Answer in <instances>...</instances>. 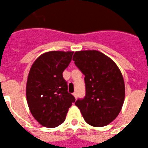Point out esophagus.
I'll list each match as a JSON object with an SVG mask.
<instances>
[{
    "mask_svg": "<svg viewBox=\"0 0 148 148\" xmlns=\"http://www.w3.org/2000/svg\"><path fill=\"white\" fill-rule=\"evenodd\" d=\"M73 96H74V97H75V99H77V93H76V92L73 93Z\"/></svg>",
    "mask_w": 148,
    "mask_h": 148,
    "instance_id": "esophagus-1",
    "label": "esophagus"
}]
</instances>
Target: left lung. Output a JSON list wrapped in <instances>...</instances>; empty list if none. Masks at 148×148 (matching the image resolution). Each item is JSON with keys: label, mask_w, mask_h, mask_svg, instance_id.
<instances>
[{"label": "left lung", "mask_w": 148, "mask_h": 148, "mask_svg": "<svg viewBox=\"0 0 148 148\" xmlns=\"http://www.w3.org/2000/svg\"><path fill=\"white\" fill-rule=\"evenodd\" d=\"M73 60L85 75L86 90V97L77 99L75 106L88 125H108L119 115L125 100V82L119 67L96 50L76 51Z\"/></svg>", "instance_id": "1"}]
</instances>
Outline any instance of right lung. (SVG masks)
<instances>
[{"label":"right lung","mask_w":148,"mask_h":148,"mask_svg":"<svg viewBox=\"0 0 148 148\" xmlns=\"http://www.w3.org/2000/svg\"><path fill=\"white\" fill-rule=\"evenodd\" d=\"M73 54L74 51H48L39 56L30 69L26 88L27 103L34 119L44 127L61 125L75 102L62 77Z\"/></svg>","instance_id":"right-lung-1"}]
</instances>
